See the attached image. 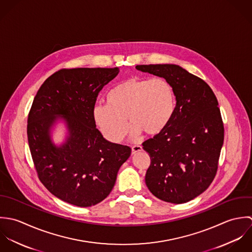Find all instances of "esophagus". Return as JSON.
<instances>
[{"label":"esophagus","mask_w":252,"mask_h":252,"mask_svg":"<svg viewBox=\"0 0 252 252\" xmlns=\"http://www.w3.org/2000/svg\"><path fill=\"white\" fill-rule=\"evenodd\" d=\"M140 151H142V147H141L140 145H134V146H132V148H131L132 154H136V153H138V152Z\"/></svg>","instance_id":"34e87169"}]
</instances>
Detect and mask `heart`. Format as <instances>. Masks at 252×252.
<instances>
[{
	"label": "heart",
	"instance_id": "heart-1",
	"mask_svg": "<svg viewBox=\"0 0 252 252\" xmlns=\"http://www.w3.org/2000/svg\"><path fill=\"white\" fill-rule=\"evenodd\" d=\"M107 102L95 104L93 115L103 135L115 143L126 133V119L132 136H155L168 126L176 109L175 92L164 79H126L107 94Z\"/></svg>",
	"mask_w": 252,
	"mask_h": 252
}]
</instances>
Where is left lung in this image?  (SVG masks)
<instances>
[{"label":"left lung","instance_id":"1","mask_svg":"<svg viewBox=\"0 0 252 252\" xmlns=\"http://www.w3.org/2000/svg\"><path fill=\"white\" fill-rule=\"evenodd\" d=\"M135 68L168 81L176 95L175 113L168 126L142 144L151 158L146 185L161 201H191L208 188L217 171L224 141L218 101L204 81L179 65Z\"/></svg>","mask_w":252,"mask_h":252}]
</instances>
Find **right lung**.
I'll use <instances>...</instances> for the list:
<instances>
[{"instance_id": "right-lung-1", "label": "right lung", "mask_w": 252, "mask_h": 252, "mask_svg": "<svg viewBox=\"0 0 252 252\" xmlns=\"http://www.w3.org/2000/svg\"><path fill=\"white\" fill-rule=\"evenodd\" d=\"M119 72L117 67L62 69L44 82L34 98L29 148L41 182L61 201L81 207L103 201L130 156L128 146L103 137L93 115L99 92ZM59 122L66 135L56 145L52 134Z\"/></svg>"}]
</instances>
